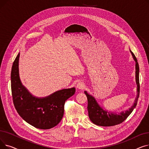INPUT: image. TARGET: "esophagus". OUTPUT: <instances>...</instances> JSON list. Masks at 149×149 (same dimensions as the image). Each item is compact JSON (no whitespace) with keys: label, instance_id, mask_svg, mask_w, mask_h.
Returning a JSON list of instances; mask_svg holds the SVG:
<instances>
[{"label":"esophagus","instance_id":"1","mask_svg":"<svg viewBox=\"0 0 149 149\" xmlns=\"http://www.w3.org/2000/svg\"><path fill=\"white\" fill-rule=\"evenodd\" d=\"M84 87V84L81 81H79L77 84V88L79 89H83Z\"/></svg>","mask_w":149,"mask_h":149}]
</instances>
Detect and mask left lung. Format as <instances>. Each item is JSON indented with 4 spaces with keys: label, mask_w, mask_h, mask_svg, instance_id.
<instances>
[{
    "label": "left lung",
    "mask_w": 149,
    "mask_h": 149,
    "mask_svg": "<svg viewBox=\"0 0 149 149\" xmlns=\"http://www.w3.org/2000/svg\"><path fill=\"white\" fill-rule=\"evenodd\" d=\"M132 57L135 61V79L136 83L137 85V96L135 100V103L130 108L126 111H123L121 113L116 114L113 113L112 112H109L107 111L104 110L103 108L101 107L97 103L95 98L89 95V93L84 91V93L86 94L88 98V110L89 113V117L91 121L97 126H112L115 125H117L122 123L125 120H126L129 115L134 111V109L136 107L138 102V100L139 96V65L137 61V59L134 55L130 50Z\"/></svg>",
    "instance_id": "left-lung-1"
}]
</instances>
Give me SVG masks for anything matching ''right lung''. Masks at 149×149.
<instances>
[{"label": "right lung", "instance_id": "1", "mask_svg": "<svg viewBox=\"0 0 149 149\" xmlns=\"http://www.w3.org/2000/svg\"><path fill=\"white\" fill-rule=\"evenodd\" d=\"M18 54L12 66L11 92L14 107L22 118L37 129H49L60 122L65 101L75 92V88L64 89L45 98L33 96L23 86L19 73Z\"/></svg>", "mask_w": 149, "mask_h": 149}]
</instances>
